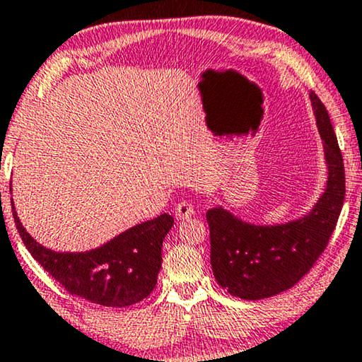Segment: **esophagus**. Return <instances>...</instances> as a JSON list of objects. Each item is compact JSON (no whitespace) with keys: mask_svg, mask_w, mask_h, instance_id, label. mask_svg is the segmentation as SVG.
<instances>
[{"mask_svg":"<svg viewBox=\"0 0 362 362\" xmlns=\"http://www.w3.org/2000/svg\"><path fill=\"white\" fill-rule=\"evenodd\" d=\"M193 213H195L193 205L188 202H180L179 205L175 206V216L179 218V220H187V218L193 216Z\"/></svg>","mask_w":362,"mask_h":362,"instance_id":"esophagus-1","label":"esophagus"}]
</instances>
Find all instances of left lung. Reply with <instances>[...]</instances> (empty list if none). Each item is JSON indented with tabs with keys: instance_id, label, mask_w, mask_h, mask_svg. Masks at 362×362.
Segmentation results:
<instances>
[{
	"instance_id": "left-lung-1",
	"label": "left lung",
	"mask_w": 362,
	"mask_h": 362,
	"mask_svg": "<svg viewBox=\"0 0 362 362\" xmlns=\"http://www.w3.org/2000/svg\"><path fill=\"white\" fill-rule=\"evenodd\" d=\"M310 101L323 141L327 187L302 218L254 225L223 206L206 211L211 269L216 282L234 297L261 300L293 287L325 251L344 202V165L329 115L310 91Z\"/></svg>"
}]
</instances>
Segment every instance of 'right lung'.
<instances>
[{"instance_id": "1", "label": "right lung", "mask_w": 362, "mask_h": 362, "mask_svg": "<svg viewBox=\"0 0 362 362\" xmlns=\"http://www.w3.org/2000/svg\"><path fill=\"white\" fill-rule=\"evenodd\" d=\"M11 205L30 256L69 293L103 307H129L154 290L162 266V243L174 226L170 215L162 213L139 223L90 251L59 252L35 241L19 221L13 202Z\"/></svg>"}]
</instances>
